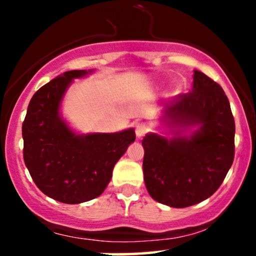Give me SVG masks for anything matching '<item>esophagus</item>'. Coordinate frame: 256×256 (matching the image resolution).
Wrapping results in <instances>:
<instances>
[{
	"instance_id": "34e87169",
	"label": "esophagus",
	"mask_w": 256,
	"mask_h": 256,
	"mask_svg": "<svg viewBox=\"0 0 256 256\" xmlns=\"http://www.w3.org/2000/svg\"><path fill=\"white\" fill-rule=\"evenodd\" d=\"M148 132V126L146 124H143V122H140V124H137L136 126V136L137 138H142L144 134Z\"/></svg>"
}]
</instances>
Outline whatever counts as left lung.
I'll list each match as a JSON object with an SVG mask.
<instances>
[{
	"instance_id": "left-lung-1",
	"label": "left lung",
	"mask_w": 256,
	"mask_h": 256,
	"mask_svg": "<svg viewBox=\"0 0 256 256\" xmlns=\"http://www.w3.org/2000/svg\"><path fill=\"white\" fill-rule=\"evenodd\" d=\"M156 132L142 140L149 195L174 208L200 204L218 190L234 162V120L218 83L194 71L192 92L160 113Z\"/></svg>"
}]
</instances>
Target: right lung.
<instances>
[{"label":"right lung","mask_w":256,"mask_h":256,"mask_svg":"<svg viewBox=\"0 0 256 256\" xmlns=\"http://www.w3.org/2000/svg\"><path fill=\"white\" fill-rule=\"evenodd\" d=\"M94 72H64L43 85L32 96L22 122L25 165L40 192L62 204L98 198L116 164L136 140L132 128L113 134H82L62 116L68 88L74 79Z\"/></svg>","instance_id":"obj_1"}]
</instances>
